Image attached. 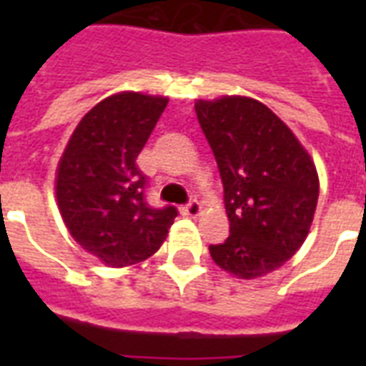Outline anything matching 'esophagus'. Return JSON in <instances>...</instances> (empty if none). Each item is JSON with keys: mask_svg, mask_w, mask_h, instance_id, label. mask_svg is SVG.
Returning <instances> with one entry per match:
<instances>
[{"mask_svg": "<svg viewBox=\"0 0 366 366\" xmlns=\"http://www.w3.org/2000/svg\"><path fill=\"white\" fill-rule=\"evenodd\" d=\"M180 211H182V214H186V217L195 218L201 214V205L197 203V199H192L188 201L184 207H180Z\"/></svg>", "mask_w": 366, "mask_h": 366, "instance_id": "obj_1", "label": "esophagus"}]
</instances>
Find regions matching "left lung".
<instances>
[{"instance_id":"1","label":"left lung","mask_w":366,"mask_h":366,"mask_svg":"<svg viewBox=\"0 0 366 366\" xmlns=\"http://www.w3.org/2000/svg\"><path fill=\"white\" fill-rule=\"evenodd\" d=\"M195 114L217 159L229 220L228 239L209 247L212 260L235 277H262L306 241L319 197L315 165L258 100H197Z\"/></svg>"}]
</instances>
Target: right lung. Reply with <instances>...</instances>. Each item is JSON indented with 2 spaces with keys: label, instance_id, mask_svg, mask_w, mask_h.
<instances>
[{
  "label": "right lung",
  "instance_id": "obj_1",
  "mask_svg": "<svg viewBox=\"0 0 366 366\" xmlns=\"http://www.w3.org/2000/svg\"><path fill=\"white\" fill-rule=\"evenodd\" d=\"M169 100L140 93L108 97L87 112L56 169V201L71 237L112 267L146 260L165 241L177 207L146 201L137 157Z\"/></svg>",
  "mask_w": 366,
  "mask_h": 366
}]
</instances>
